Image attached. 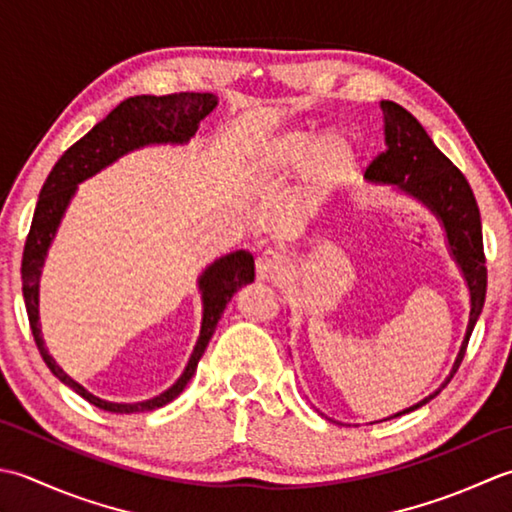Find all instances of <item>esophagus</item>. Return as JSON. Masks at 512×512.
<instances>
[{"instance_id": "esophagus-1", "label": "esophagus", "mask_w": 512, "mask_h": 512, "mask_svg": "<svg viewBox=\"0 0 512 512\" xmlns=\"http://www.w3.org/2000/svg\"><path fill=\"white\" fill-rule=\"evenodd\" d=\"M256 274L260 280H271V283H278L287 276V263L285 258L278 252H265L256 260Z\"/></svg>"}]
</instances>
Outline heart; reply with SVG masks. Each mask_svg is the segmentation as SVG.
Segmentation results:
<instances>
[{"label":"heart","mask_w":512,"mask_h":512,"mask_svg":"<svg viewBox=\"0 0 512 512\" xmlns=\"http://www.w3.org/2000/svg\"><path fill=\"white\" fill-rule=\"evenodd\" d=\"M247 170L260 183L287 181L302 170L305 194L320 205L356 179L358 152L342 134L320 137L314 125H294L249 145Z\"/></svg>","instance_id":"b5f03b06"}]
</instances>
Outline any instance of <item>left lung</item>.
Instances as JSON below:
<instances>
[{"label":"left lung","mask_w":512,"mask_h":512,"mask_svg":"<svg viewBox=\"0 0 512 512\" xmlns=\"http://www.w3.org/2000/svg\"><path fill=\"white\" fill-rule=\"evenodd\" d=\"M380 108L384 117L387 150L369 165L364 179L371 185L393 187L395 194L409 196L411 201L424 205L437 218V223L444 229L448 254L460 269L468 287V300H471L466 333L451 373L446 375L440 389H435L424 400L409 406V409L391 415L400 417L431 402L451 382L455 371L460 369L466 344L471 340V333L484 309L486 258L482 243V218H479L477 201L464 174L437 150V145L411 112H406L393 101H382ZM391 417H387V420H391Z\"/></svg>","instance_id":"8db88e82"}]
</instances>
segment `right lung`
Here are the masks:
<instances>
[{
	"mask_svg": "<svg viewBox=\"0 0 512 512\" xmlns=\"http://www.w3.org/2000/svg\"><path fill=\"white\" fill-rule=\"evenodd\" d=\"M218 106V97L212 92H179V95H137L121 101L106 119L99 121L86 137H81L72 148H68L55 168L48 174V179L41 187L39 201L35 207L33 225L26 238L24 258H22V289L24 302L28 311V322L33 329V338L41 358L48 364V369L57 378L79 393L83 400L99 406L110 413H143L161 409L179 395L187 382L196 373L198 360L210 344L218 320H221L227 302L232 300L238 289L254 283V256L245 249H236L232 254L216 258L214 263L203 269L196 285L201 291L203 318L201 333L194 344V351L187 360L181 378L170 389L154 395L143 402H110L99 395L90 393L83 384L72 380L70 375L59 367L57 360L50 356L48 347L41 336L39 322V283L41 269L46 265L48 249L55 241L59 225L64 221L66 210L72 198H75L79 185L92 176L110 168L121 156L134 150L150 148V145H187L196 134L198 125Z\"/></svg>",
	"mask_w": 512,
	"mask_h": 512,
	"instance_id": "obj_1",
	"label": "right lung"
}]
</instances>
